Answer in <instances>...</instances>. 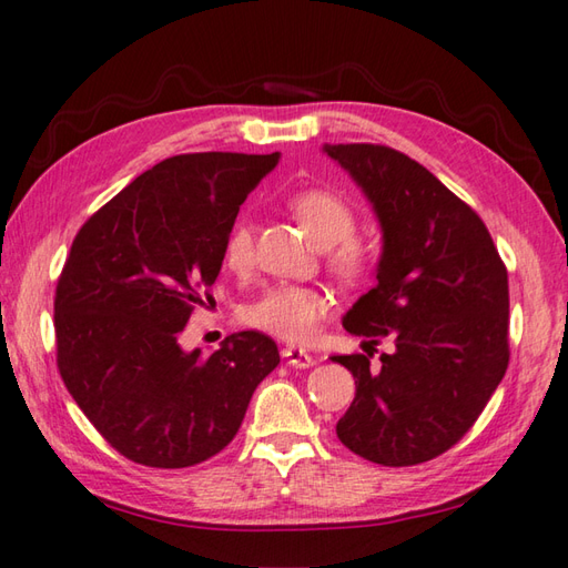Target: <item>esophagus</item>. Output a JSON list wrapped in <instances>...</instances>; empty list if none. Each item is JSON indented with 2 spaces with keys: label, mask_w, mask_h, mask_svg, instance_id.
Instances as JSON below:
<instances>
[{
  "label": "esophagus",
  "mask_w": 568,
  "mask_h": 568,
  "mask_svg": "<svg viewBox=\"0 0 568 568\" xmlns=\"http://www.w3.org/2000/svg\"><path fill=\"white\" fill-rule=\"evenodd\" d=\"M283 358L291 364L293 368H310L315 366V358H312L307 352H303V348L297 346H285L283 348Z\"/></svg>",
  "instance_id": "34e87169"
}]
</instances>
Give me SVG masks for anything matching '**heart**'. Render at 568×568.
I'll return each mask as SVG.
<instances>
[{
  "label": "heart",
  "mask_w": 568,
  "mask_h": 568,
  "mask_svg": "<svg viewBox=\"0 0 568 568\" xmlns=\"http://www.w3.org/2000/svg\"><path fill=\"white\" fill-rule=\"evenodd\" d=\"M295 220L303 224L317 246L327 248V265L339 281L356 285L373 275L378 253L368 241L354 236L356 212L344 197L332 190H303L287 202ZM224 265L232 273H246L253 263V226L236 220L224 236ZM327 297L317 287L277 283L248 303L241 320L248 327L275 339L303 344L315 336L320 322L327 315Z\"/></svg>",
  "instance_id": "heart-1"
}]
</instances>
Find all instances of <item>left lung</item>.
I'll list each match as a JSON object with an SVG mask.
<instances>
[{"mask_svg": "<svg viewBox=\"0 0 568 568\" xmlns=\"http://www.w3.org/2000/svg\"><path fill=\"white\" fill-rule=\"evenodd\" d=\"M366 192L383 229L376 287L344 329L390 339L381 368L366 354L332 356L356 397L336 437L381 466H415L474 427L508 371V268L484 220L425 165L381 143L324 146Z\"/></svg>", "mask_w": 568, "mask_h": 568, "instance_id": "obj_1", "label": "left lung"}]
</instances>
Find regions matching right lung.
I'll use <instances>...</instances> for the list:
<instances>
[{
    "mask_svg": "<svg viewBox=\"0 0 568 568\" xmlns=\"http://www.w3.org/2000/svg\"><path fill=\"white\" fill-rule=\"evenodd\" d=\"M281 153H183L139 175L72 239L58 277L55 361L72 400L129 462L185 468L236 437L253 390L281 364L268 334L183 352L212 303L229 226Z\"/></svg>",
    "mask_w": 568,
    "mask_h": 568,
    "instance_id": "right-lung-1",
    "label": "right lung"
}]
</instances>
